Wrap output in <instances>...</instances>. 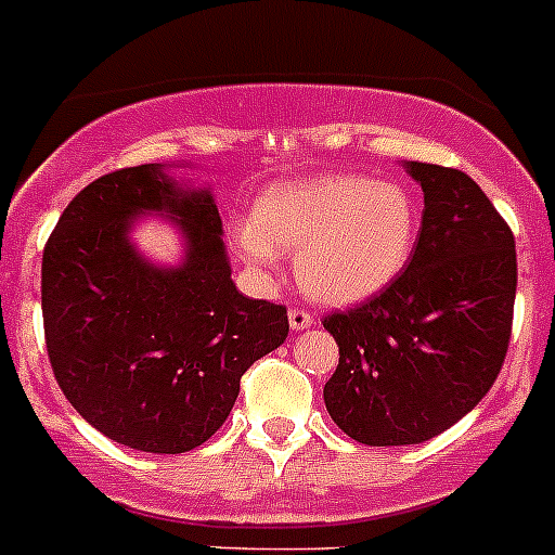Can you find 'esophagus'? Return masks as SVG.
Wrapping results in <instances>:
<instances>
[{
	"mask_svg": "<svg viewBox=\"0 0 555 555\" xmlns=\"http://www.w3.org/2000/svg\"><path fill=\"white\" fill-rule=\"evenodd\" d=\"M288 324H292V330H308L317 324V319H313L311 311H305V308H292L288 311Z\"/></svg>",
	"mask_w": 555,
	"mask_h": 555,
	"instance_id": "34e87169",
	"label": "esophagus"
}]
</instances>
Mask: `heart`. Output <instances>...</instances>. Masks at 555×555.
I'll use <instances>...</instances> for the list:
<instances>
[{"mask_svg": "<svg viewBox=\"0 0 555 555\" xmlns=\"http://www.w3.org/2000/svg\"><path fill=\"white\" fill-rule=\"evenodd\" d=\"M421 233L415 192L363 172H324L274 184L256 217L233 225L231 242L253 269H272L281 250L308 297L354 305L390 286L406 269Z\"/></svg>", "mask_w": 555, "mask_h": 555, "instance_id": "1", "label": "heart"}]
</instances>
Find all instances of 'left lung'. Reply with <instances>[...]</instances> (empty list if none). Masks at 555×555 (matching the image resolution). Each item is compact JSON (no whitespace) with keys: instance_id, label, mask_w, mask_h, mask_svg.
<instances>
[{"instance_id":"1","label":"left lung","mask_w":555,"mask_h":555,"mask_svg":"<svg viewBox=\"0 0 555 555\" xmlns=\"http://www.w3.org/2000/svg\"><path fill=\"white\" fill-rule=\"evenodd\" d=\"M404 167L424 190L413 258L377 297L322 322L338 344L324 404L365 446L424 443L465 418L495 383L512 335L509 225L462 170Z\"/></svg>"}]
</instances>
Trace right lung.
<instances>
[{
  "mask_svg": "<svg viewBox=\"0 0 555 555\" xmlns=\"http://www.w3.org/2000/svg\"><path fill=\"white\" fill-rule=\"evenodd\" d=\"M140 214L185 233L178 268L130 244ZM46 349L90 426L149 454H184L225 424L242 374L288 335L283 305L236 292L211 192L165 165L106 172L60 217L43 250Z\"/></svg>",
  "mask_w": 555,
  "mask_h": 555,
  "instance_id": "right-lung-1",
  "label": "right lung"
}]
</instances>
